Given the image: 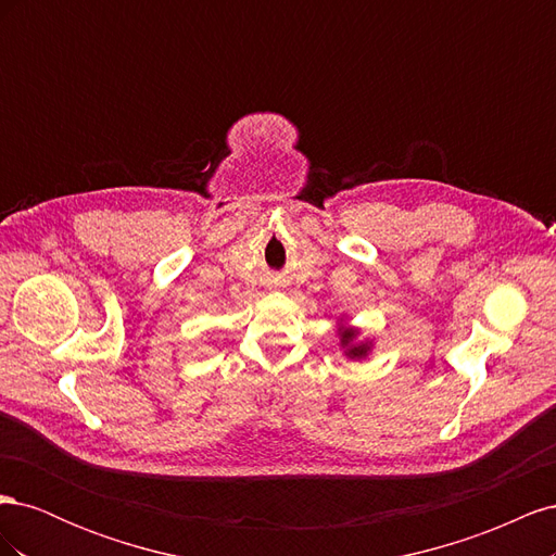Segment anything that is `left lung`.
I'll return each mask as SVG.
<instances>
[{"instance_id": "obj_1", "label": "left lung", "mask_w": 556, "mask_h": 556, "mask_svg": "<svg viewBox=\"0 0 556 556\" xmlns=\"http://www.w3.org/2000/svg\"><path fill=\"white\" fill-rule=\"evenodd\" d=\"M357 329H339V336H341V345L345 348V355L350 359H364L368 352H371V341H362L357 343Z\"/></svg>"}]
</instances>
